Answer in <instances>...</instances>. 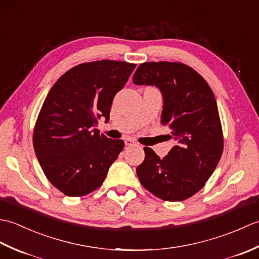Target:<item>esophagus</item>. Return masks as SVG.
<instances>
[{
    "label": "esophagus",
    "instance_id": "1",
    "mask_svg": "<svg viewBox=\"0 0 259 259\" xmlns=\"http://www.w3.org/2000/svg\"><path fill=\"white\" fill-rule=\"evenodd\" d=\"M136 144V142L133 140V139H130V138H126L125 140H124V145L125 146H134Z\"/></svg>",
    "mask_w": 259,
    "mask_h": 259
}]
</instances>
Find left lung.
Instances as JSON below:
<instances>
[{
	"instance_id": "left-lung-1",
	"label": "left lung",
	"mask_w": 259,
	"mask_h": 259,
	"mask_svg": "<svg viewBox=\"0 0 259 259\" xmlns=\"http://www.w3.org/2000/svg\"><path fill=\"white\" fill-rule=\"evenodd\" d=\"M138 85H156L162 93L161 123L176 144L162 159L145 147L137 167L141 185L167 201H183L199 191L212 175L224 150L216 99L206 80L179 62H145L134 74Z\"/></svg>"
}]
</instances>
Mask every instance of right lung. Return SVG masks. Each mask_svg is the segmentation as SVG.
<instances>
[{"instance_id":"right-lung-1","label":"right lung","mask_w":259,"mask_h":259,"mask_svg":"<svg viewBox=\"0 0 259 259\" xmlns=\"http://www.w3.org/2000/svg\"><path fill=\"white\" fill-rule=\"evenodd\" d=\"M136 64L101 60L67 71L49 91L33 131V147L48 180L64 195L80 197L103 184L124 142L99 134L114 96Z\"/></svg>"}]
</instances>
